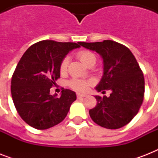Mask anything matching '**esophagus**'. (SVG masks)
Wrapping results in <instances>:
<instances>
[{"instance_id": "esophagus-1", "label": "esophagus", "mask_w": 158, "mask_h": 158, "mask_svg": "<svg viewBox=\"0 0 158 158\" xmlns=\"http://www.w3.org/2000/svg\"><path fill=\"white\" fill-rule=\"evenodd\" d=\"M86 97V95L85 94H77V98L79 99L80 98H85Z\"/></svg>"}]
</instances>
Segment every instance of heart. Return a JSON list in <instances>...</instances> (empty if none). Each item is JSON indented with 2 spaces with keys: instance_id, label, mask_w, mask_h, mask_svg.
<instances>
[{
  "instance_id": "b5f03b06",
  "label": "heart",
  "mask_w": 158,
  "mask_h": 158,
  "mask_svg": "<svg viewBox=\"0 0 158 158\" xmlns=\"http://www.w3.org/2000/svg\"><path fill=\"white\" fill-rule=\"evenodd\" d=\"M77 57L79 58L80 61L84 64L85 65H89V64H92L96 62V56L94 53L90 52V51H80L77 53ZM68 63H69V59L68 57H64V59L62 60L60 64V72L61 74L65 73L67 70V67H68ZM90 84V82L88 80H84V79H73L69 82V87L73 89L75 91L78 92H84L85 91Z\"/></svg>"
}]
</instances>
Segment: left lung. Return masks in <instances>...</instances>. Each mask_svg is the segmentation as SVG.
<instances>
[{
    "label": "left lung",
    "mask_w": 158,
    "mask_h": 158,
    "mask_svg": "<svg viewBox=\"0 0 158 158\" xmlns=\"http://www.w3.org/2000/svg\"><path fill=\"white\" fill-rule=\"evenodd\" d=\"M95 51L103 60V75L96 90H110L109 97L95 96L96 106L89 110L92 120L102 127L115 130L137 115L144 96V78L135 56L125 46L111 40L79 43Z\"/></svg>",
    "instance_id": "left-lung-1"
}]
</instances>
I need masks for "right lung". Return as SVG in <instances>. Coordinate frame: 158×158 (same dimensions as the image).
<instances>
[{"mask_svg":"<svg viewBox=\"0 0 158 158\" xmlns=\"http://www.w3.org/2000/svg\"><path fill=\"white\" fill-rule=\"evenodd\" d=\"M79 43L44 40L27 49L11 79V95L20 117L37 130H47L64 120L76 94L69 89L51 95L50 89L59 79L60 64L69 51Z\"/></svg>","mask_w":158,"mask_h":158,"instance_id":"right-lung-1","label":"right lung"}]
</instances>
